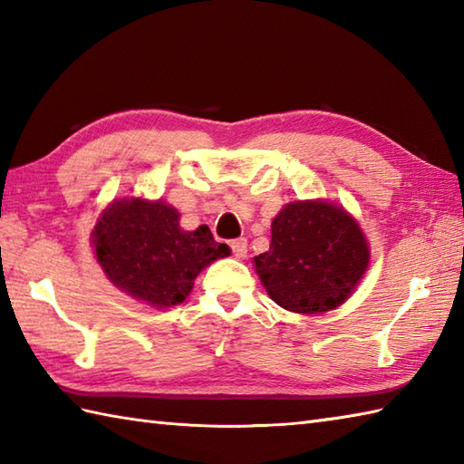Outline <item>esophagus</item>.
<instances>
[{
  "label": "esophagus",
  "instance_id": "1",
  "mask_svg": "<svg viewBox=\"0 0 464 464\" xmlns=\"http://www.w3.org/2000/svg\"><path fill=\"white\" fill-rule=\"evenodd\" d=\"M231 251L237 259H243L247 255V239H235L231 241Z\"/></svg>",
  "mask_w": 464,
  "mask_h": 464
}]
</instances>
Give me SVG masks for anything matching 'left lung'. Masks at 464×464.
Here are the masks:
<instances>
[{"label":"left lung","mask_w":464,"mask_h":464,"mask_svg":"<svg viewBox=\"0 0 464 464\" xmlns=\"http://www.w3.org/2000/svg\"><path fill=\"white\" fill-rule=\"evenodd\" d=\"M369 259L359 223L341 205L317 199L285 205L273 219L269 251L253 261L279 307L319 314L349 299Z\"/></svg>","instance_id":"8db88e82"}]
</instances>
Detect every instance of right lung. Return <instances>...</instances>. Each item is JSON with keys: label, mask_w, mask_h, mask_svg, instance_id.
I'll use <instances>...</instances> for the list:
<instances>
[{"label": "right lung", "mask_w": 464, "mask_h": 464, "mask_svg": "<svg viewBox=\"0 0 464 464\" xmlns=\"http://www.w3.org/2000/svg\"><path fill=\"white\" fill-rule=\"evenodd\" d=\"M92 235L107 279L157 309L183 303L197 275L231 253L225 243L213 239L207 225L183 231L179 211L161 199L113 201Z\"/></svg>", "instance_id": "obj_1"}]
</instances>
